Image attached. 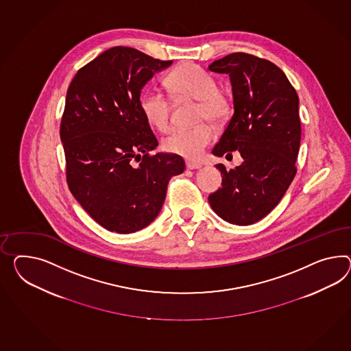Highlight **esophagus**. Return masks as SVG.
<instances>
[{
	"mask_svg": "<svg viewBox=\"0 0 351 351\" xmlns=\"http://www.w3.org/2000/svg\"><path fill=\"white\" fill-rule=\"evenodd\" d=\"M186 165H187V169H191V171L199 169V168H201V164L195 162H186Z\"/></svg>",
	"mask_w": 351,
	"mask_h": 351,
	"instance_id": "esophagus-1",
	"label": "esophagus"
}]
</instances>
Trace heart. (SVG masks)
Instances as JSON below:
<instances>
[{"label":"heart","mask_w":351,"mask_h":351,"mask_svg":"<svg viewBox=\"0 0 351 351\" xmlns=\"http://www.w3.org/2000/svg\"><path fill=\"white\" fill-rule=\"evenodd\" d=\"M173 94L180 98L198 100L197 122L210 121L220 125L230 114V100L219 90V84L213 75L195 63L182 64L167 79ZM140 108L146 121L159 131L169 130L171 123V100L162 91L146 89L140 99ZM215 132L207 123L192 128H176L162 140V147L171 154L187 159H198Z\"/></svg>","instance_id":"1"}]
</instances>
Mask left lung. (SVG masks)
I'll use <instances>...</instances> for the list:
<instances>
[{
	"instance_id": "8db88e82",
	"label": "left lung",
	"mask_w": 351,
	"mask_h": 351,
	"mask_svg": "<svg viewBox=\"0 0 351 351\" xmlns=\"http://www.w3.org/2000/svg\"><path fill=\"white\" fill-rule=\"evenodd\" d=\"M208 70L229 75L234 104L233 117L213 154L238 150L243 158L230 171L216 164L223 187L208 202L230 224H254L278 206L295 177L302 135L299 98L276 64L252 54H228Z\"/></svg>"
}]
</instances>
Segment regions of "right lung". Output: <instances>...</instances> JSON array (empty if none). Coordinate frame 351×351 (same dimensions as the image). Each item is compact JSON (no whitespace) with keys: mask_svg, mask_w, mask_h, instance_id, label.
Returning <instances> with one entry per match:
<instances>
[{"mask_svg":"<svg viewBox=\"0 0 351 351\" xmlns=\"http://www.w3.org/2000/svg\"><path fill=\"white\" fill-rule=\"evenodd\" d=\"M171 63L113 47L69 86L60 132L69 189L109 232L135 233L152 224L171 177L186 168L178 155H150L158 140L140 108L146 82Z\"/></svg>","mask_w":351,"mask_h":351,"instance_id":"1","label":"right lung"}]
</instances>
